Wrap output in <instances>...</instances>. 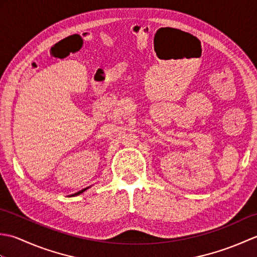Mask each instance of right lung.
<instances>
[{
  "mask_svg": "<svg viewBox=\"0 0 257 257\" xmlns=\"http://www.w3.org/2000/svg\"><path fill=\"white\" fill-rule=\"evenodd\" d=\"M87 189H88V188H86V189H83V190H80V191H78V192H77V193H75V194H73V196H75V195H78V194H80V193H83V192H84V191H86Z\"/></svg>",
  "mask_w": 257,
  "mask_h": 257,
  "instance_id": "right-lung-1",
  "label": "right lung"
}]
</instances>
